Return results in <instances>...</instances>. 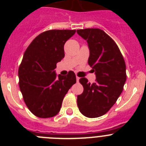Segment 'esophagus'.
<instances>
[{
    "instance_id": "34e87169",
    "label": "esophagus",
    "mask_w": 146,
    "mask_h": 146,
    "mask_svg": "<svg viewBox=\"0 0 146 146\" xmlns=\"http://www.w3.org/2000/svg\"><path fill=\"white\" fill-rule=\"evenodd\" d=\"M76 80H77V82H79L80 77H76Z\"/></svg>"
}]
</instances>
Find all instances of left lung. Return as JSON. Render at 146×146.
I'll return each mask as SVG.
<instances>
[{"label": "left lung", "mask_w": 146, "mask_h": 146, "mask_svg": "<svg viewBox=\"0 0 146 146\" xmlns=\"http://www.w3.org/2000/svg\"><path fill=\"white\" fill-rule=\"evenodd\" d=\"M77 33L87 42L90 51L88 62L96 74L93 83L86 77L80 79L84 90L77 96V106L85 116L97 118L109 111L123 91L126 64L115 42L102 30L86 28Z\"/></svg>", "instance_id": "left-lung-1"}]
</instances>
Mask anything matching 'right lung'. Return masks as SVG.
<instances>
[{"label": "right lung", "instance_id": "obj_1", "mask_svg": "<svg viewBox=\"0 0 146 146\" xmlns=\"http://www.w3.org/2000/svg\"><path fill=\"white\" fill-rule=\"evenodd\" d=\"M76 30H50L37 36L25 50L18 75L23 99L38 118L58 114L69 89L76 82L72 71L57 76L56 64L64 58V44Z\"/></svg>", "mask_w": 146, "mask_h": 146}]
</instances>
